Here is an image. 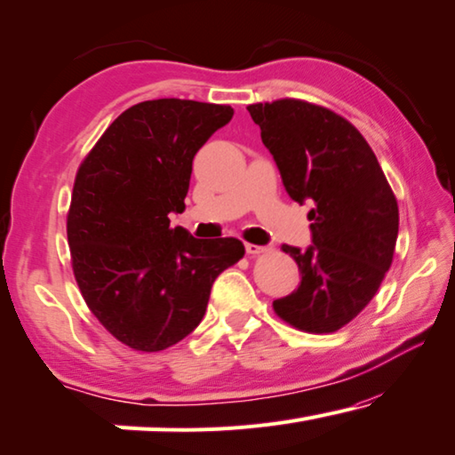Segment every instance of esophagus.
Instances as JSON below:
<instances>
[{"mask_svg":"<svg viewBox=\"0 0 455 455\" xmlns=\"http://www.w3.org/2000/svg\"><path fill=\"white\" fill-rule=\"evenodd\" d=\"M244 251H247V255H261V253H265L267 247H261V244L247 243V244H244Z\"/></svg>","mask_w":455,"mask_h":455,"instance_id":"1","label":"esophagus"}]
</instances>
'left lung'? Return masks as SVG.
Masks as SVG:
<instances>
[{
	"instance_id": "1",
	"label": "left lung",
	"mask_w": 455,
	"mask_h": 455,
	"mask_svg": "<svg viewBox=\"0 0 455 455\" xmlns=\"http://www.w3.org/2000/svg\"><path fill=\"white\" fill-rule=\"evenodd\" d=\"M290 196L312 202V244H283L299 267V287L273 301L281 320L330 334L355 320L393 263L399 206L358 129L326 107L298 99L249 105Z\"/></svg>"
}]
</instances>
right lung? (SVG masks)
I'll return each instance as SVG.
<instances>
[{"label":"right lung","instance_id":"right-lung-1","mask_svg":"<svg viewBox=\"0 0 455 455\" xmlns=\"http://www.w3.org/2000/svg\"><path fill=\"white\" fill-rule=\"evenodd\" d=\"M233 113L143 100L107 127L76 172L72 271L95 318L129 348L160 352L184 340L204 318L214 279L244 255L239 239H194L168 219L184 212L196 151Z\"/></svg>","mask_w":455,"mask_h":455}]
</instances>
